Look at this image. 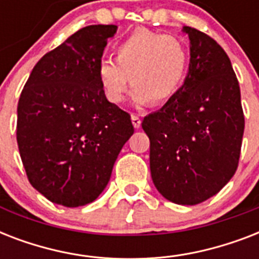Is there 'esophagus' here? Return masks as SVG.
Segmentation results:
<instances>
[{
  "label": "esophagus",
  "instance_id": "34e87169",
  "mask_svg": "<svg viewBox=\"0 0 259 259\" xmlns=\"http://www.w3.org/2000/svg\"><path fill=\"white\" fill-rule=\"evenodd\" d=\"M132 123H133V126L136 129H140V127H141V119H140V117L136 115V114H132Z\"/></svg>",
  "mask_w": 259,
  "mask_h": 259
}]
</instances>
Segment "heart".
I'll return each mask as SVG.
<instances>
[{
    "label": "heart",
    "instance_id": "1",
    "mask_svg": "<svg viewBox=\"0 0 259 259\" xmlns=\"http://www.w3.org/2000/svg\"><path fill=\"white\" fill-rule=\"evenodd\" d=\"M115 55L117 62L103 58L97 66L99 84L113 103L123 101L129 80L137 105L164 103L180 90L188 72V48L176 36L137 29L118 44Z\"/></svg>",
    "mask_w": 259,
    "mask_h": 259
}]
</instances>
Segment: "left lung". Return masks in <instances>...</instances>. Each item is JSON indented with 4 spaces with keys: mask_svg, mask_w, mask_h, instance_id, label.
Listing matches in <instances>:
<instances>
[{
    "mask_svg": "<svg viewBox=\"0 0 259 259\" xmlns=\"http://www.w3.org/2000/svg\"><path fill=\"white\" fill-rule=\"evenodd\" d=\"M189 37L184 84L142 121L154 187L172 203L195 205L217 195L239 162L245 117L239 83L225 50L208 34Z\"/></svg>",
    "mask_w": 259,
    "mask_h": 259,
    "instance_id": "8db88e82",
    "label": "left lung"
}]
</instances>
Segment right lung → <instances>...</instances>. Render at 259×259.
<instances>
[{
    "instance_id": "add662e5",
    "label": "right lung",
    "mask_w": 259,
    "mask_h": 259,
    "mask_svg": "<svg viewBox=\"0 0 259 259\" xmlns=\"http://www.w3.org/2000/svg\"><path fill=\"white\" fill-rule=\"evenodd\" d=\"M117 25H89L33 67L17 106V144L28 180L64 207L97 199L134 127L107 101L97 75Z\"/></svg>"
}]
</instances>
